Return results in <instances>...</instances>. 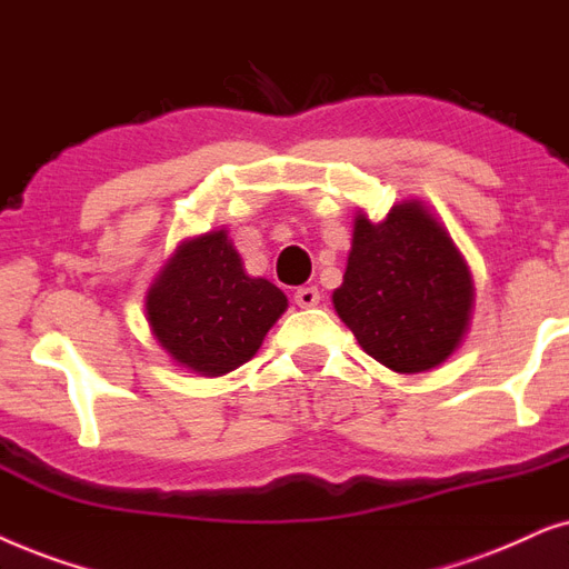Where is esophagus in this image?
Segmentation results:
<instances>
[{
    "instance_id": "1",
    "label": "esophagus",
    "mask_w": 569,
    "mask_h": 569,
    "mask_svg": "<svg viewBox=\"0 0 569 569\" xmlns=\"http://www.w3.org/2000/svg\"><path fill=\"white\" fill-rule=\"evenodd\" d=\"M293 301H297L299 307H317L320 305V291H317L315 286H301V289L293 293Z\"/></svg>"
}]
</instances>
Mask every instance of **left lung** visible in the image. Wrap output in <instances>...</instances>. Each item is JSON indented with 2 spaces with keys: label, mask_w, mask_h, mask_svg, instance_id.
<instances>
[{
  "label": "left lung",
  "mask_w": 569,
  "mask_h": 569,
  "mask_svg": "<svg viewBox=\"0 0 569 569\" xmlns=\"http://www.w3.org/2000/svg\"><path fill=\"white\" fill-rule=\"evenodd\" d=\"M332 305L372 359L416 375L456 351L471 317L473 280L429 210L403 202L382 223L356 216Z\"/></svg>",
  "instance_id": "left-lung-1"
}]
</instances>
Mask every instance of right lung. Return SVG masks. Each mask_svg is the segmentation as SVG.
I'll return each mask as SVG.
<instances>
[{
    "instance_id": "obj_1",
    "label": "right lung",
    "mask_w": 569,
    "mask_h": 569,
    "mask_svg": "<svg viewBox=\"0 0 569 569\" xmlns=\"http://www.w3.org/2000/svg\"><path fill=\"white\" fill-rule=\"evenodd\" d=\"M286 307L289 299L278 286L247 276L226 231L181 244L146 301L158 343L208 377L252 359Z\"/></svg>"
}]
</instances>
